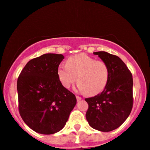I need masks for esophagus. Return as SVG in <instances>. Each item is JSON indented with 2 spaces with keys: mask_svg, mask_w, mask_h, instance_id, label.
Listing matches in <instances>:
<instances>
[{
  "mask_svg": "<svg viewBox=\"0 0 150 150\" xmlns=\"http://www.w3.org/2000/svg\"><path fill=\"white\" fill-rule=\"evenodd\" d=\"M76 98H77V101H80V100H81L82 99V98H81V97L78 96H76Z\"/></svg>",
  "mask_w": 150,
  "mask_h": 150,
  "instance_id": "34e87169",
  "label": "esophagus"
}]
</instances>
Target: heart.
<instances>
[{
    "instance_id": "heart-1",
    "label": "heart",
    "mask_w": 150,
    "mask_h": 150,
    "mask_svg": "<svg viewBox=\"0 0 150 150\" xmlns=\"http://www.w3.org/2000/svg\"><path fill=\"white\" fill-rule=\"evenodd\" d=\"M57 75L63 86L66 89L78 82L77 88L86 95H96L101 92L109 79V68L102 61L85 54L70 57L66 65H59Z\"/></svg>"
}]
</instances>
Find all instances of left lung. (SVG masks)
Returning <instances> with one entry per match:
<instances>
[{
    "label": "left lung",
    "instance_id": "1",
    "mask_svg": "<svg viewBox=\"0 0 150 150\" xmlns=\"http://www.w3.org/2000/svg\"><path fill=\"white\" fill-rule=\"evenodd\" d=\"M109 68V79L103 91L85 98L89 105L86 119L90 127L103 132L120 127L133 107V77L120 57L106 52H93Z\"/></svg>",
    "mask_w": 150,
    "mask_h": 150
}]
</instances>
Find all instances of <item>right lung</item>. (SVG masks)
I'll list each match as a JSON object with an SVG mask.
<instances>
[{"mask_svg":"<svg viewBox=\"0 0 150 150\" xmlns=\"http://www.w3.org/2000/svg\"><path fill=\"white\" fill-rule=\"evenodd\" d=\"M64 59L62 54H45L28 61L18 77L19 113L28 127L41 134L61 131L76 105L75 96L58 77Z\"/></svg>","mask_w":150,"mask_h":150,"instance_id":"right-lung-1","label":"right lung"}]
</instances>
